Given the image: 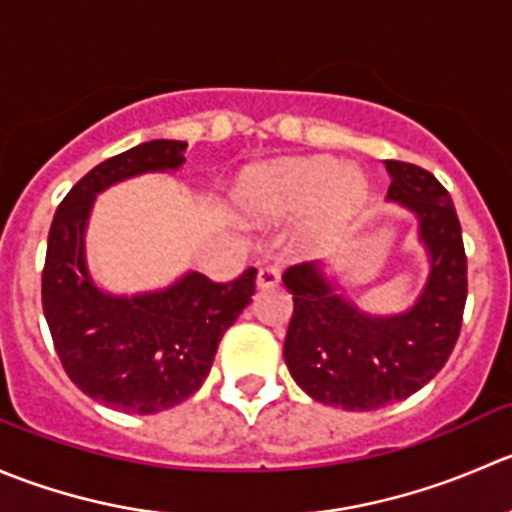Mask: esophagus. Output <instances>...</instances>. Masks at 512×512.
Listing matches in <instances>:
<instances>
[{
	"label": "esophagus",
	"mask_w": 512,
	"mask_h": 512,
	"mask_svg": "<svg viewBox=\"0 0 512 512\" xmlns=\"http://www.w3.org/2000/svg\"><path fill=\"white\" fill-rule=\"evenodd\" d=\"M278 281H281V271H278L276 266H263L261 271H258V288H273L278 286Z\"/></svg>",
	"instance_id": "obj_1"
}]
</instances>
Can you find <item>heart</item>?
Segmentation results:
<instances>
[{"mask_svg": "<svg viewBox=\"0 0 512 512\" xmlns=\"http://www.w3.org/2000/svg\"><path fill=\"white\" fill-rule=\"evenodd\" d=\"M366 184L353 169L326 156L291 159L251 171L239 186V206L249 219L273 221L316 206L313 229L331 231L361 206Z\"/></svg>", "mask_w": 512, "mask_h": 512, "instance_id": "b5f03b06", "label": "heart"}]
</instances>
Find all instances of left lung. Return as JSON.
<instances>
[{
    "instance_id": "left-lung-1",
    "label": "left lung",
    "mask_w": 512,
    "mask_h": 512,
    "mask_svg": "<svg viewBox=\"0 0 512 512\" xmlns=\"http://www.w3.org/2000/svg\"><path fill=\"white\" fill-rule=\"evenodd\" d=\"M388 199L421 221L430 276L416 306L398 316H366L336 293L318 263L283 273L293 293L283 358L293 381L318 403L376 411L421 391L445 366L463 323L468 258L455 206L433 174L408 161H386Z\"/></svg>"
}]
</instances>
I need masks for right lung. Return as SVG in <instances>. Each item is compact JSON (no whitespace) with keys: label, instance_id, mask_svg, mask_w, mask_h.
Here are the masks:
<instances>
[{"label":"right lung","instance_id":"right-lung-1","mask_svg":"<svg viewBox=\"0 0 512 512\" xmlns=\"http://www.w3.org/2000/svg\"><path fill=\"white\" fill-rule=\"evenodd\" d=\"M186 141L156 139L101 161L54 214L42 271V306L54 348L74 386L124 413L166 411L206 381L216 348L251 303L256 268L226 283L186 273L166 291L101 293L84 263V229L99 191L144 171L184 164Z\"/></svg>","mask_w":512,"mask_h":512}]
</instances>
